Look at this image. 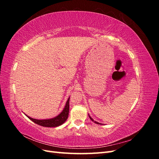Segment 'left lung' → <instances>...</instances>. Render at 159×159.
<instances>
[{
  "label": "left lung",
  "instance_id": "8db88e82",
  "mask_svg": "<svg viewBox=\"0 0 159 159\" xmlns=\"http://www.w3.org/2000/svg\"><path fill=\"white\" fill-rule=\"evenodd\" d=\"M89 118L91 119V121H93V119L92 118H91V117L90 116H89ZM95 123H97V124H99V125L101 124V123H98V122H96V121H95Z\"/></svg>",
  "mask_w": 159,
  "mask_h": 159
}]
</instances>
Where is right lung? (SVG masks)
Returning a JSON list of instances; mask_svg holds the SVG:
<instances>
[{
	"label": "right lung",
	"instance_id": "1",
	"mask_svg": "<svg viewBox=\"0 0 159 159\" xmlns=\"http://www.w3.org/2000/svg\"><path fill=\"white\" fill-rule=\"evenodd\" d=\"M70 98H68V101H67L66 106L62 111V112L57 115V117L50 119H43V120H39V119H32L30 117L26 116L29 118L31 121H32L34 123H35L39 125H41L42 127H55L60 126L61 125L65 123V121L68 117L69 115V108H70Z\"/></svg>",
	"mask_w": 159,
	"mask_h": 159
}]
</instances>
